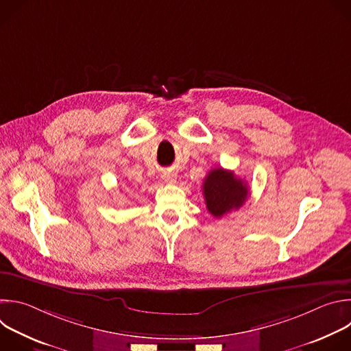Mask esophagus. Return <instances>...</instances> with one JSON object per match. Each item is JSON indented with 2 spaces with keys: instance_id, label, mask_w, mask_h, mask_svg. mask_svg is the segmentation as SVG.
<instances>
[{
  "instance_id": "1",
  "label": "esophagus",
  "mask_w": 351,
  "mask_h": 351,
  "mask_svg": "<svg viewBox=\"0 0 351 351\" xmlns=\"http://www.w3.org/2000/svg\"><path fill=\"white\" fill-rule=\"evenodd\" d=\"M162 179H164L167 183H175V182H176V176H175L172 172H164V173H162Z\"/></svg>"
}]
</instances>
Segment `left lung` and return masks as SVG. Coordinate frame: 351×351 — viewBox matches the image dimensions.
Wrapping results in <instances>:
<instances>
[{
    "label": "left lung",
    "instance_id": "1",
    "mask_svg": "<svg viewBox=\"0 0 351 351\" xmlns=\"http://www.w3.org/2000/svg\"><path fill=\"white\" fill-rule=\"evenodd\" d=\"M203 194L210 214L221 218L232 210H239L245 203L248 186L232 171L214 168L203 182Z\"/></svg>",
    "mask_w": 351,
    "mask_h": 351
}]
</instances>
